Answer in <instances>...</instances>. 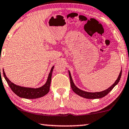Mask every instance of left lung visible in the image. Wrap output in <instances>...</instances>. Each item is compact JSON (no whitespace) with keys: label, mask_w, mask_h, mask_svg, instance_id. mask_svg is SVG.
Instances as JSON below:
<instances>
[{"label":"left lung","mask_w":129,"mask_h":129,"mask_svg":"<svg viewBox=\"0 0 129 129\" xmlns=\"http://www.w3.org/2000/svg\"><path fill=\"white\" fill-rule=\"evenodd\" d=\"M122 69H121V71L119 73V75L117 77V80H116V81L112 85H111V87L108 88V89H105V90L101 91V92H87V91H84L83 90H81L77 88L76 86L74 83H73V81L72 76H71L70 71L69 70V77H70V85L71 87L73 89V91H74V92L76 93V94H77L78 95L80 96L83 97V98H87V99H98V98H101L102 97L106 96L108 93H109L110 91H111L112 89L113 88H114L116 85L117 84H118L119 80H120L121 78V76H122Z\"/></svg>","instance_id":"obj_1"}]
</instances>
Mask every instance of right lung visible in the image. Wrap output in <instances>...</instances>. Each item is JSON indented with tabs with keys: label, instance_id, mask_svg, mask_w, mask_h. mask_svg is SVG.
<instances>
[{
	"label": "right lung",
	"instance_id": "add662e5",
	"mask_svg": "<svg viewBox=\"0 0 129 129\" xmlns=\"http://www.w3.org/2000/svg\"><path fill=\"white\" fill-rule=\"evenodd\" d=\"M53 68L54 66H52V68H51V70L50 71L49 75H48V77L46 83L43 86L40 88H37L24 87L15 84L10 81V80H9L8 78L6 77L4 69H3V73L5 80H6L9 87H10L12 90L13 91V92L14 94H16L19 97H21V98L26 99H36L44 96L46 94H47L49 91L52 78V74Z\"/></svg>",
	"mask_w": 129,
	"mask_h": 129
}]
</instances>
